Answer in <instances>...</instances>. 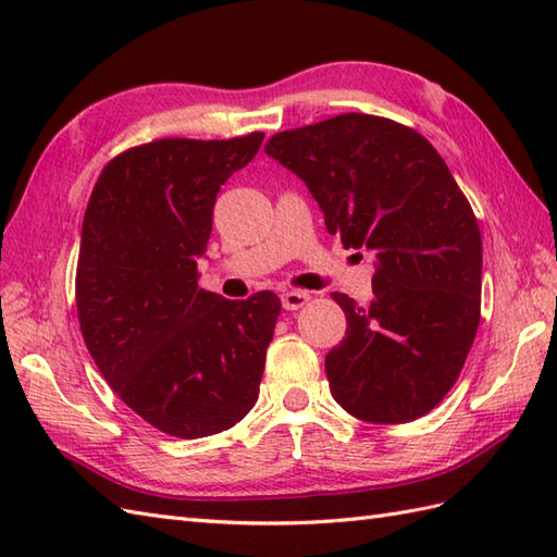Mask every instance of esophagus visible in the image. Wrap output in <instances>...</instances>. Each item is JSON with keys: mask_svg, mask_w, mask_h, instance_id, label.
I'll use <instances>...</instances> for the list:
<instances>
[{"mask_svg": "<svg viewBox=\"0 0 557 557\" xmlns=\"http://www.w3.org/2000/svg\"><path fill=\"white\" fill-rule=\"evenodd\" d=\"M309 294L306 292H297V289H292V292H285L282 294V306H285L287 311H299L301 306H306L309 304Z\"/></svg>", "mask_w": 557, "mask_h": 557, "instance_id": "esophagus-1", "label": "esophagus"}]
</instances>
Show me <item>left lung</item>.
I'll return each mask as SVG.
<instances>
[{
	"label": "left lung",
	"mask_w": 557,
	"mask_h": 557,
	"mask_svg": "<svg viewBox=\"0 0 557 557\" xmlns=\"http://www.w3.org/2000/svg\"><path fill=\"white\" fill-rule=\"evenodd\" d=\"M265 152L321 206L345 248L375 256L373 299H333L347 337L325 357L351 417L407 423L457 383L481 318V232L437 150L385 116L347 112L272 136Z\"/></svg>",
	"instance_id": "8db88e82"
}]
</instances>
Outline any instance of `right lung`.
Returning a JSON list of instances; mask_svg holds the SVG:
<instances>
[{"instance_id": "1", "label": "right lung", "mask_w": 557, "mask_h": 557, "mask_svg": "<svg viewBox=\"0 0 557 557\" xmlns=\"http://www.w3.org/2000/svg\"><path fill=\"white\" fill-rule=\"evenodd\" d=\"M263 136L128 148L104 164L83 218V342L124 405L174 437L227 431L258 399L280 299L200 289L196 258L220 186L253 160Z\"/></svg>"}]
</instances>
